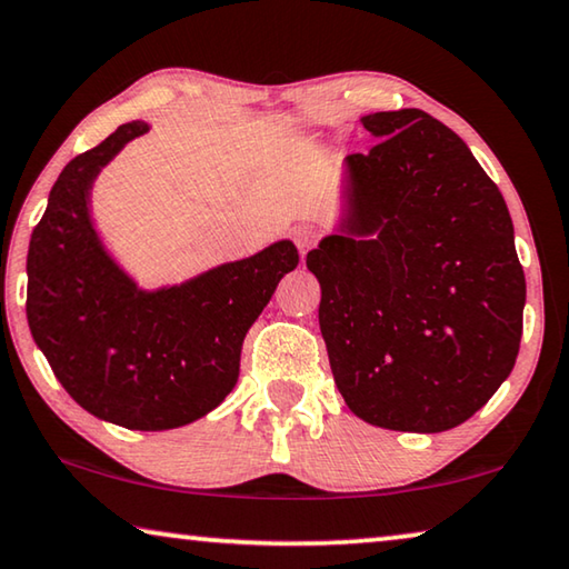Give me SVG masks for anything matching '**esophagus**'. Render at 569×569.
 <instances>
[{"mask_svg": "<svg viewBox=\"0 0 569 569\" xmlns=\"http://www.w3.org/2000/svg\"><path fill=\"white\" fill-rule=\"evenodd\" d=\"M293 240H296V246H299V252L301 256H306V252H309L313 246H317V240H319V230L313 228V224H299V228L293 230Z\"/></svg>", "mask_w": 569, "mask_h": 569, "instance_id": "34e87169", "label": "esophagus"}]
</instances>
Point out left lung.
Here are the masks:
<instances>
[{"label":"left lung","instance_id":"8db88e82","mask_svg":"<svg viewBox=\"0 0 569 569\" xmlns=\"http://www.w3.org/2000/svg\"><path fill=\"white\" fill-rule=\"evenodd\" d=\"M380 139L345 159L337 230L306 256L347 408L369 426L443 432L517 362L527 281L507 202L420 108L362 116Z\"/></svg>","mask_w":569,"mask_h":569}]
</instances>
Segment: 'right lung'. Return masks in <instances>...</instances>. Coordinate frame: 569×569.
<instances>
[{
    "mask_svg": "<svg viewBox=\"0 0 569 569\" xmlns=\"http://www.w3.org/2000/svg\"><path fill=\"white\" fill-rule=\"evenodd\" d=\"M147 131L123 123L60 171L27 252V323L80 408L129 430H171L232 392L242 339L299 250L278 240L184 283L139 288L98 236L90 189Z\"/></svg>",
    "mask_w": 569,
    "mask_h": 569,
    "instance_id": "add662e5",
    "label": "right lung"
}]
</instances>
